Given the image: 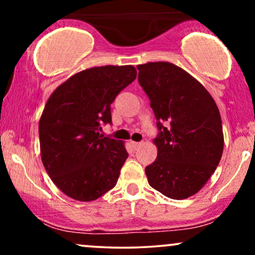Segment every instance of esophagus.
<instances>
[{
	"label": "esophagus",
	"mask_w": 255,
	"mask_h": 255,
	"mask_svg": "<svg viewBox=\"0 0 255 255\" xmlns=\"http://www.w3.org/2000/svg\"><path fill=\"white\" fill-rule=\"evenodd\" d=\"M130 144H131V147H133V148H134V150H136V148H137V147H139V146H140V145H141V142L131 141V142H130Z\"/></svg>",
	"instance_id": "1"
}]
</instances>
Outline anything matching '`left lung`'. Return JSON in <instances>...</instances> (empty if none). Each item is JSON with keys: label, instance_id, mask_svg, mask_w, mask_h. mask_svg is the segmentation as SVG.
Segmentation results:
<instances>
[{"label": "left lung", "instance_id": "8db88e82", "mask_svg": "<svg viewBox=\"0 0 255 255\" xmlns=\"http://www.w3.org/2000/svg\"><path fill=\"white\" fill-rule=\"evenodd\" d=\"M140 86L150 98L159 133L157 158L145 168L152 188L186 199L209 181L223 153L221 114L207 90L169 62L136 66Z\"/></svg>", "mask_w": 255, "mask_h": 255}]
</instances>
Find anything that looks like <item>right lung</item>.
<instances>
[{"label":"right lung","instance_id":"add662e5","mask_svg":"<svg viewBox=\"0 0 255 255\" xmlns=\"http://www.w3.org/2000/svg\"><path fill=\"white\" fill-rule=\"evenodd\" d=\"M135 78L133 66L93 67L64 81L46 102L39 120L42 162L72 199L96 200L118 183L127 150L101 130L111 124V103Z\"/></svg>","mask_w":255,"mask_h":255}]
</instances>
